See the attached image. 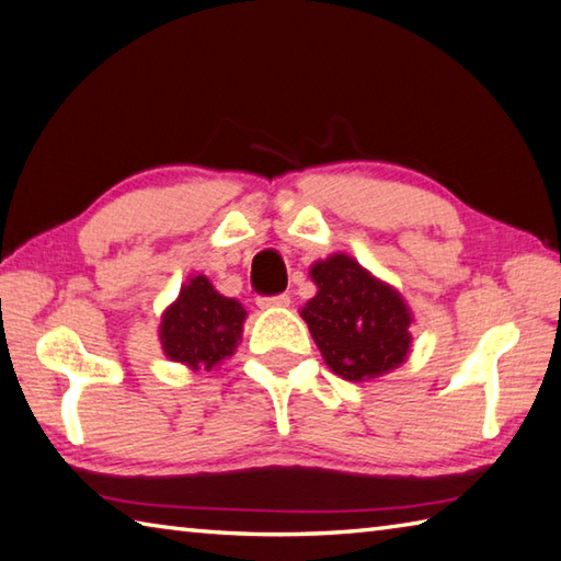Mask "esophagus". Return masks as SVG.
Listing matches in <instances>:
<instances>
[{"mask_svg": "<svg viewBox=\"0 0 561 561\" xmlns=\"http://www.w3.org/2000/svg\"><path fill=\"white\" fill-rule=\"evenodd\" d=\"M257 307L260 309H284V307H289V297L287 294H277V297H260Z\"/></svg>", "mask_w": 561, "mask_h": 561, "instance_id": "esophagus-1", "label": "esophagus"}]
</instances>
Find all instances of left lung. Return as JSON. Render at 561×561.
Returning a JSON list of instances; mask_svg holds the SVG:
<instances>
[{
	"label": "left lung",
	"mask_w": 561,
	"mask_h": 561,
	"mask_svg": "<svg viewBox=\"0 0 561 561\" xmlns=\"http://www.w3.org/2000/svg\"><path fill=\"white\" fill-rule=\"evenodd\" d=\"M316 297L301 309L329 368L343 380L380 378L407 360L412 311L402 294L348 254L311 264Z\"/></svg>",
	"instance_id": "1"
}]
</instances>
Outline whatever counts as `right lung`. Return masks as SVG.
I'll return each instance as SVG.
<instances>
[{"instance_id": "add662e5", "label": "right lung", "mask_w": 561, "mask_h": 561, "mask_svg": "<svg viewBox=\"0 0 561 561\" xmlns=\"http://www.w3.org/2000/svg\"><path fill=\"white\" fill-rule=\"evenodd\" d=\"M245 316L242 304L218 294L208 277H188L179 299L161 316V348L193 373H210L236 353Z\"/></svg>"}]
</instances>
